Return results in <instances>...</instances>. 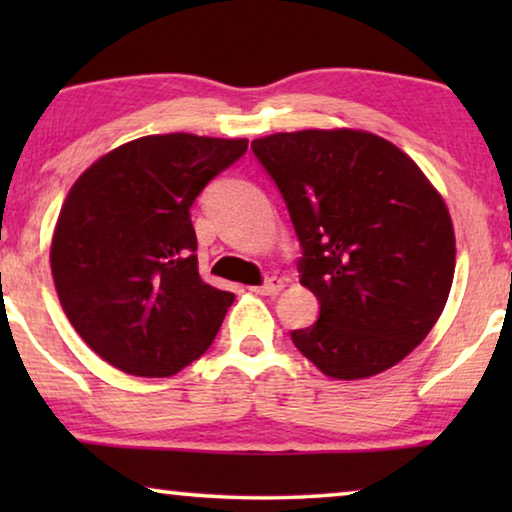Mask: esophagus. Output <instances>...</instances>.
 I'll return each mask as SVG.
<instances>
[{
  "mask_svg": "<svg viewBox=\"0 0 512 512\" xmlns=\"http://www.w3.org/2000/svg\"><path fill=\"white\" fill-rule=\"evenodd\" d=\"M282 286H284L282 279H277V277H270L268 282L261 284V286H251V291L258 293V296H277V293L282 291Z\"/></svg>",
  "mask_w": 512,
  "mask_h": 512,
  "instance_id": "obj_1",
  "label": "esophagus"
}]
</instances>
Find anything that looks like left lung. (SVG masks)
<instances>
[{
  "mask_svg": "<svg viewBox=\"0 0 512 512\" xmlns=\"http://www.w3.org/2000/svg\"><path fill=\"white\" fill-rule=\"evenodd\" d=\"M282 193L303 258L300 284L321 310L293 345L333 380L396 366L436 324L454 277V230L415 160L363 130L254 139Z\"/></svg>",
  "mask_w": 512,
  "mask_h": 512,
  "instance_id": "obj_1",
  "label": "left lung"
}]
</instances>
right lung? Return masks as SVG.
Here are the masks:
<instances>
[{
	"mask_svg": "<svg viewBox=\"0 0 512 512\" xmlns=\"http://www.w3.org/2000/svg\"><path fill=\"white\" fill-rule=\"evenodd\" d=\"M247 139L139 137L76 179L51 244L55 291L97 356L170 377L212 345L235 296L202 282L191 207Z\"/></svg>",
	"mask_w": 512,
	"mask_h": 512,
	"instance_id": "right-lung-1",
	"label": "right lung"
}]
</instances>
